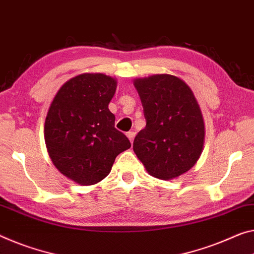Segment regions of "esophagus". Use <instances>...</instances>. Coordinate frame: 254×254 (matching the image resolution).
I'll list each match as a JSON object with an SVG mask.
<instances>
[{
    "label": "esophagus",
    "mask_w": 254,
    "mask_h": 254,
    "mask_svg": "<svg viewBox=\"0 0 254 254\" xmlns=\"http://www.w3.org/2000/svg\"><path fill=\"white\" fill-rule=\"evenodd\" d=\"M126 135H127V137L129 138L130 142L132 143V140H134V137H135V131H128Z\"/></svg>",
    "instance_id": "1"
}]
</instances>
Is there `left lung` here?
Wrapping results in <instances>:
<instances>
[{"instance_id":"1","label":"left lung","mask_w":254,"mask_h":254,"mask_svg":"<svg viewBox=\"0 0 254 254\" xmlns=\"http://www.w3.org/2000/svg\"><path fill=\"white\" fill-rule=\"evenodd\" d=\"M146 126L132 149L155 178L173 179L186 173L200 158L204 139L201 110L190 88L171 75L136 79Z\"/></svg>"}]
</instances>
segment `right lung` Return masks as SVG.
I'll list each match as a JSON object with an SVG mask.
<instances>
[{"mask_svg":"<svg viewBox=\"0 0 254 254\" xmlns=\"http://www.w3.org/2000/svg\"><path fill=\"white\" fill-rule=\"evenodd\" d=\"M117 81L103 73H83L64 84L45 120V143L61 174L80 185H93L110 173L115 159L129 149L116 129L108 105Z\"/></svg>","mask_w":254,"mask_h":254,"instance_id":"add662e5","label":"right lung"}]
</instances>
